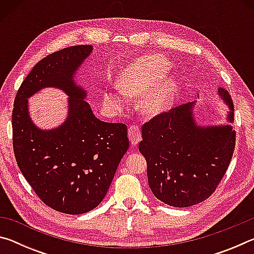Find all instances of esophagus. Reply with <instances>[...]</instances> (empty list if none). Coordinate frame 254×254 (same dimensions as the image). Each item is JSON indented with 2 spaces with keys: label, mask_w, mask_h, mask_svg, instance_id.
Instances as JSON below:
<instances>
[{
  "label": "esophagus",
  "mask_w": 254,
  "mask_h": 254,
  "mask_svg": "<svg viewBox=\"0 0 254 254\" xmlns=\"http://www.w3.org/2000/svg\"><path fill=\"white\" fill-rule=\"evenodd\" d=\"M128 137H130V142L132 145H136L141 140V130L137 126H131L128 127Z\"/></svg>",
  "instance_id": "esophagus-1"
}]
</instances>
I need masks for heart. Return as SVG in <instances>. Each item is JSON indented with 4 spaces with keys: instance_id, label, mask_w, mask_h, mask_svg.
Instances as JSON below:
<instances>
[{
    "instance_id": "heart-1",
    "label": "heart",
    "mask_w": 254,
    "mask_h": 254,
    "mask_svg": "<svg viewBox=\"0 0 254 254\" xmlns=\"http://www.w3.org/2000/svg\"><path fill=\"white\" fill-rule=\"evenodd\" d=\"M169 69L168 60L159 55L135 60L120 75L119 89L104 93L105 104L120 110L126 105V96H139L148 91L140 103L144 113L154 115L165 112L173 102L178 86L175 77H165Z\"/></svg>"
}]
</instances>
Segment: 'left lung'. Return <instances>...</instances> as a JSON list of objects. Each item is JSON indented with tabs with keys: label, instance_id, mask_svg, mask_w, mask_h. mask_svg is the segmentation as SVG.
<instances>
[{
	"label": "left lung",
	"instance_id": "8db88e82",
	"mask_svg": "<svg viewBox=\"0 0 254 254\" xmlns=\"http://www.w3.org/2000/svg\"><path fill=\"white\" fill-rule=\"evenodd\" d=\"M229 104L233 102L218 88ZM192 102L162 112L142 126L139 151L147 160L148 183L159 200L174 207H189L216 190L235 148L231 126L200 127L191 115Z\"/></svg>",
	"mask_w": 254,
	"mask_h": 254
}]
</instances>
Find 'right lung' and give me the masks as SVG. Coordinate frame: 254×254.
I'll use <instances>...</instances> for the list:
<instances>
[{
    "label": "right lung",
    "mask_w": 254,
    "mask_h": 254,
    "mask_svg": "<svg viewBox=\"0 0 254 254\" xmlns=\"http://www.w3.org/2000/svg\"><path fill=\"white\" fill-rule=\"evenodd\" d=\"M92 50L89 45L71 46L46 56L22 81L12 112V141L21 173L47 206L71 215L87 213L104 199L128 149L126 124L98 120L86 93L72 80ZM48 85L71 96L70 114L62 127L41 131L29 120L26 98Z\"/></svg>",
    "instance_id": "add662e5"
}]
</instances>
